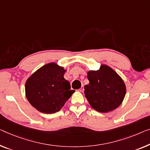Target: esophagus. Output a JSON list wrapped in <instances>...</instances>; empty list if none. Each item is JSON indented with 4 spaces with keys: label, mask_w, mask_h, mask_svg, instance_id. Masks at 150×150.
Wrapping results in <instances>:
<instances>
[{
    "label": "esophagus",
    "mask_w": 150,
    "mask_h": 150,
    "mask_svg": "<svg viewBox=\"0 0 150 150\" xmlns=\"http://www.w3.org/2000/svg\"><path fill=\"white\" fill-rule=\"evenodd\" d=\"M83 91H84L83 86H81V88H80V89H79V91H81V92H83Z\"/></svg>",
    "instance_id": "esophagus-1"
}]
</instances>
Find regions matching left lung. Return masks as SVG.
I'll use <instances>...</instances> for the list:
<instances>
[{"mask_svg":"<svg viewBox=\"0 0 150 150\" xmlns=\"http://www.w3.org/2000/svg\"><path fill=\"white\" fill-rule=\"evenodd\" d=\"M89 85L84 87L85 96L90 106L100 112H108L118 108L126 94V86L121 77L106 64L97 71L87 73Z\"/></svg>","mask_w":150,"mask_h":150,"instance_id":"obj_1","label":"left lung"}]
</instances>
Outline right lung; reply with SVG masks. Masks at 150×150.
<instances>
[{
	"mask_svg": "<svg viewBox=\"0 0 150 150\" xmlns=\"http://www.w3.org/2000/svg\"><path fill=\"white\" fill-rule=\"evenodd\" d=\"M66 71L55 62H50L28 77L25 96L33 108L42 113L52 114L63 107L75 92L64 78Z\"/></svg>",
	"mask_w": 150,
	"mask_h": 150,
	"instance_id": "obj_1",
	"label": "right lung"
}]
</instances>
